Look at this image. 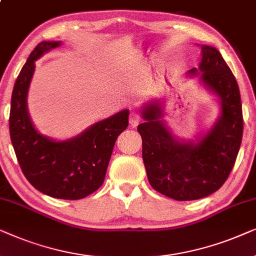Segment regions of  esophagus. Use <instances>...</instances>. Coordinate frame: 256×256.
<instances>
[{"instance_id": "1", "label": "esophagus", "mask_w": 256, "mask_h": 256, "mask_svg": "<svg viewBox=\"0 0 256 256\" xmlns=\"http://www.w3.org/2000/svg\"><path fill=\"white\" fill-rule=\"evenodd\" d=\"M139 122H140V117L137 112H131L130 118H128V124H130L131 128H137Z\"/></svg>"}]
</instances>
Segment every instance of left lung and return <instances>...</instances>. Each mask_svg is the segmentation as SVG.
Masks as SVG:
<instances>
[{
  "mask_svg": "<svg viewBox=\"0 0 256 256\" xmlns=\"http://www.w3.org/2000/svg\"><path fill=\"white\" fill-rule=\"evenodd\" d=\"M199 66L187 72L212 94L219 116L194 140L173 134L164 116L162 98H151L140 108L144 122L138 125L142 139V160L148 179L156 192L188 202L220 188L233 168L242 139L244 120L240 91L235 77L219 50L200 46Z\"/></svg>",
  "mask_w": 256,
  "mask_h": 256,
  "instance_id": "8db88e82",
  "label": "left lung"
}]
</instances>
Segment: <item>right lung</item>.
<instances>
[{"mask_svg":"<svg viewBox=\"0 0 256 256\" xmlns=\"http://www.w3.org/2000/svg\"><path fill=\"white\" fill-rule=\"evenodd\" d=\"M60 46L62 40H43L22 68L12 94L10 139L23 174L36 190L57 199L78 200L103 185L114 142L128 128L130 112L124 108L63 140L40 134L28 111L29 88L36 60Z\"/></svg>","mask_w":256,"mask_h":256,"instance_id":"obj_1","label":"right lung"}]
</instances>
